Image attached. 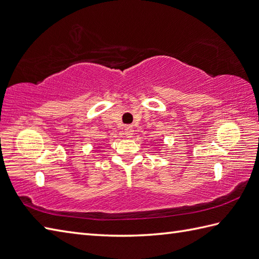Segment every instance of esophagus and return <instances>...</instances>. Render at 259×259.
<instances>
[{
	"label": "esophagus",
	"mask_w": 259,
	"mask_h": 259,
	"mask_svg": "<svg viewBox=\"0 0 259 259\" xmlns=\"http://www.w3.org/2000/svg\"><path fill=\"white\" fill-rule=\"evenodd\" d=\"M124 135L127 138H131L132 136H134V129H132V127H130V125L125 127L124 128Z\"/></svg>",
	"instance_id": "1"
}]
</instances>
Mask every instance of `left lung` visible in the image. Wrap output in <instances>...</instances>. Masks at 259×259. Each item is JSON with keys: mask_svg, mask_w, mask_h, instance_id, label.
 I'll return each instance as SVG.
<instances>
[{"mask_svg": "<svg viewBox=\"0 0 259 259\" xmlns=\"http://www.w3.org/2000/svg\"><path fill=\"white\" fill-rule=\"evenodd\" d=\"M157 143H159V142H157Z\"/></svg>", "mask_w": 259, "mask_h": 259, "instance_id": "1", "label": "left lung"}]
</instances>
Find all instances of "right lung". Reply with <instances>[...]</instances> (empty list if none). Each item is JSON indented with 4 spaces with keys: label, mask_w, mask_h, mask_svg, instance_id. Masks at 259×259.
Wrapping results in <instances>:
<instances>
[{
    "label": "right lung",
    "mask_w": 259,
    "mask_h": 259,
    "mask_svg": "<svg viewBox=\"0 0 259 259\" xmlns=\"http://www.w3.org/2000/svg\"><path fill=\"white\" fill-rule=\"evenodd\" d=\"M100 148H101V147H97V149H100Z\"/></svg>",
    "instance_id": "add662e5"
}]
</instances>
